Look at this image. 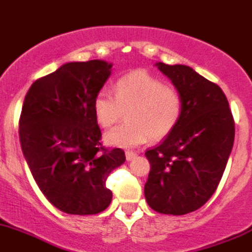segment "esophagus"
Instances as JSON below:
<instances>
[{"mask_svg": "<svg viewBox=\"0 0 252 252\" xmlns=\"http://www.w3.org/2000/svg\"><path fill=\"white\" fill-rule=\"evenodd\" d=\"M136 156H137V153H136V152H131V151H127V152H126V159L132 160L133 158L136 157Z\"/></svg>", "mask_w": 252, "mask_h": 252, "instance_id": "1", "label": "esophagus"}]
</instances>
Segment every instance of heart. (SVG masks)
<instances>
[{"mask_svg":"<svg viewBox=\"0 0 252 252\" xmlns=\"http://www.w3.org/2000/svg\"><path fill=\"white\" fill-rule=\"evenodd\" d=\"M95 119L101 127L114 126L127 112V124L112 128L105 135L111 146L132 148L152 136L169 135L183 115L184 102L174 86L146 70H136L121 76L115 84V94L100 89L93 100Z\"/></svg>","mask_w":252,"mask_h":252,"instance_id":"obj_1","label":"heart"}]
</instances>
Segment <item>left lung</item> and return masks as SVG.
Returning a JSON list of instances; mask_svg holds the SVG:
<instances>
[{
	"instance_id": "left-lung-1",
	"label": "left lung",
	"mask_w": 252,
	"mask_h": 252,
	"mask_svg": "<svg viewBox=\"0 0 252 252\" xmlns=\"http://www.w3.org/2000/svg\"><path fill=\"white\" fill-rule=\"evenodd\" d=\"M183 96L177 127L148 148L151 164L145 184L148 205L162 214L199 209L217 190L235 137V122L219 85L187 65L157 63Z\"/></svg>"
}]
</instances>
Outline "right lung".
<instances>
[{"mask_svg": "<svg viewBox=\"0 0 252 252\" xmlns=\"http://www.w3.org/2000/svg\"><path fill=\"white\" fill-rule=\"evenodd\" d=\"M111 66L102 61L66 63L37 79L23 101V155L45 198L66 214L106 209L112 199L106 179L126 159L121 148L102 146L93 110Z\"/></svg>", "mask_w": 252, "mask_h": 252, "instance_id": "right-lung-1", "label": "right lung"}]
</instances>
